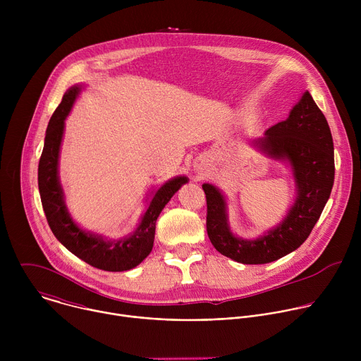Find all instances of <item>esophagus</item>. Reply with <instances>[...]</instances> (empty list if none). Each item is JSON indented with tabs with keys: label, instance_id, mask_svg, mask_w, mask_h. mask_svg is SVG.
Instances as JSON below:
<instances>
[{
	"label": "esophagus",
	"instance_id": "1",
	"mask_svg": "<svg viewBox=\"0 0 361 361\" xmlns=\"http://www.w3.org/2000/svg\"><path fill=\"white\" fill-rule=\"evenodd\" d=\"M195 170H197V173H198V174H200V176H201V174H202V173H204V170H205V167H204V166H201V164H198V163H197V164H195Z\"/></svg>",
	"mask_w": 361,
	"mask_h": 361
}]
</instances>
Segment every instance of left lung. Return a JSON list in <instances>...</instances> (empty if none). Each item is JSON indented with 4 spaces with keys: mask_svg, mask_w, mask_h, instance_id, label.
<instances>
[{
    "mask_svg": "<svg viewBox=\"0 0 361 361\" xmlns=\"http://www.w3.org/2000/svg\"><path fill=\"white\" fill-rule=\"evenodd\" d=\"M254 145L267 157L291 167L297 197L287 216L259 238L234 235L227 202L213 184H202L207 200V234L219 252L243 264H266L297 250L310 235L334 183V147L329 123L305 91L287 120L270 127Z\"/></svg>",
    "mask_w": 361,
    "mask_h": 361,
    "instance_id": "1",
    "label": "left lung"
}]
</instances>
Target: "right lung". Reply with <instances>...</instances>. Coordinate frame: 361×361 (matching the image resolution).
I'll return each instance as SVG.
<instances>
[{
    "label": "right lung",
    "instance_id": "right-lung-1",
    "mask_svg": "<svg viewBox=\"0 0 361 361\" xmlns=\"http://www.w3.org/2000/svg\"><path fill=\"white\" fill-rule=\"evenodd\" d=\"M80 91L81 85H73L66 91L61 104L51 117L45 131L44 148L38 164V190L42 209L51 231L78 259L99 270L127 271L137 267L151 252L156 221L160 213L188 178L184 176L174 177L154 192L138 227L128 237L107 240L78 227L71 219L64 201L59 178V159L66 118Z\"/></svg>",
    "mask_w": 361,
    "mask_h": 361
}]
</instances>
